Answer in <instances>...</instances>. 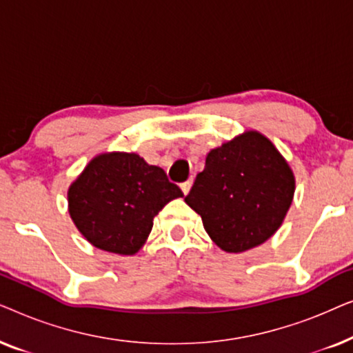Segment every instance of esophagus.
I'll use <instances>...</instances> for the list:
<instances>
[{
    "label": "esophagus",
    "instance_id": "34e87169",
    "mask_svg": "<svg viewBox=\"0 0 353 353\" xmlns=\"http://www.w3.org/2000/svg\"><path fill=\"white\" fill-rule=\"evenodd\" d=\"M191 186H192V180H188V181H185V183H181V191H183V194L186 196L188 192H190Z\"/></svg>",
    "mask_w": 353,
    "mask_h": 353
}]
</instances>
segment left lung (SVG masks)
Instances as JSON below:
<instances>
[{"instance_id":"obj_1","label":"left lung","mask_w":353,"mask_h":353,"mask_svg":"<svg viewBox=\"0 0 353 353\" xmlns=\"http://www.w3.org/2000/svg\"><path fill=\"white\" fill-rule=\"evenodd\" d=\"M294 191L286 159L265 134L249 130L207 154L185 202L221 250L238 254L276 233Z\"/></svg>"}]
</instances>
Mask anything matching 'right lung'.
I'll use <instances>...</instances> for the list:
<instances>
[{
	"instance_id": "1",
	"label": "right lung",
	"mask_w": 353,
	"mask_h": 353,
	"mask_svg": "<svg viewBox=\"0 0 353 353\" xmlns=\"http://www.w3.org/2000/svg\"><path fill=\"white\" fill-rule=\"evenodd\" d=\"M183 197L165 172L137 152H103L91 159L67 191L77 230L94 248L134 255L168 202Z\"/></svg>"
}]
</instances>
